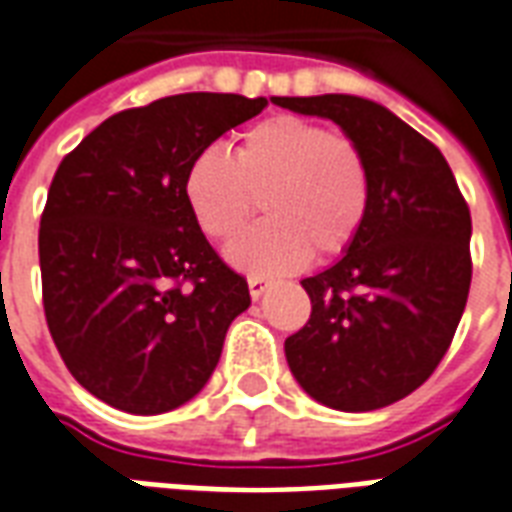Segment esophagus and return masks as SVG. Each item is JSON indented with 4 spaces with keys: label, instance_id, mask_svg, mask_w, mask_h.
<instances>
[{
    "label": "esophagus",
    "instance_id": "obj_1",
    "mask_svg": "<svg viewBox=\"0 0 512 512\" xmlns=\"http://www.w3.org/2000/svg\"><path fill=\"white\" fill-rule=\"evenodd\" d=\"M268 287H271V282L263 279V276H249V295H252L255 301L268 293Z\"/></svg>",
    "mask_w": 512,
    "mask_h": 512
}]
</instances>
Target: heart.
I'll use <instances>...</instances> for the list:
<instances>
[{"instance_id": "obj_1", "label": "heart", "mask_w": 512, "mask_h": 512, "mask_svg": "<svg viewBox=\"0 0 512 512\" xmlns=\"http://www.w3.org/2000/svg\"><path fill=\"white\" fill-rule=\"evenodd\" d=\"M195 225L230 241L257 206L268 217L230 244V263L255 276L290 274L309 255L344 252L369 211V168L347 135L301 116H271L241 135L233 157L203 149L184 173Z\"/></svg>"}]
</instances>
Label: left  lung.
Returning <instances> with one entry per match:
<instances>
[{"instance_id":"left-lung-1","label":"left lung","mask_w":512,"mask_h":512,"mask_svg":"<svg viewBox=\"0 0 512 512\" xmlns=\"http://www.w3.org/2000/svg\"><path fill=\"white\" fill-rule=\"evenodd\" d=\"M274 102L339 124L369 168L361 233L301 282L312 314L287 336L290 372L331 410H380L429 380L453 342L472 282L467 200L442 151L380 102L355 94Z\"/></svg>"}]
</instances>
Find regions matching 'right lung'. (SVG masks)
Returning <instances> with one entry per match:
<instances>
[{
  "label": "right lung",
  "mask_w": 512,
  "mask_h": 512,
  "mask_svg": "<svg viewBox=\"0 0 512 512\" xmlns=\"http://www.w3.org/2000/svg\"><path fill=\"white\" fill-rule=\"evenodd\" d=\"M266 105L162 97L102 121L56 170L40 219L45 320L70 374L116 410L160 415L198 396L252 304L189 214L184 173Z\"/></svg>",
  "instance_id": "1"
}]
</instances>
